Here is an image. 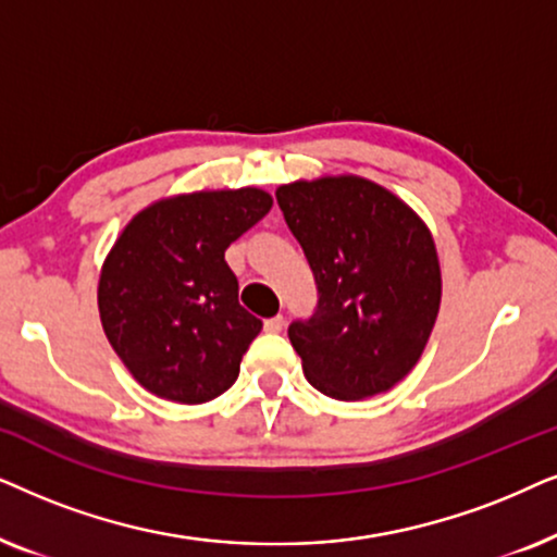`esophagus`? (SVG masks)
I'll use <instances>...</instances> for the list:
<instances>
[{"instance_id":"esophagus-1","label":"esophagus","mask_w":557,"mask_h":557,"mask_svg":"<svg viewBox=\"0 0 557 557\" xmlns=\"http://www.w3.org/2000/svg\"><path fill=\"white\" fill-rule=\"evenodd\" d=\"M283 325H285L283 315H272V318H267V321H264V331L267 333H280V331H283Z\"/></svg>"}]
</instances>
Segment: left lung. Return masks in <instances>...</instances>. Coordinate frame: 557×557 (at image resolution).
I'll return each instance as SVG.
<instances>
[{"label": "left lung", "instance_id": "obj_1", "mask_svg": "<svg viewBox=\"0 0 557 557\" xmlns=\"http://www.w3.org/2000/svg\"><path fill=\"white\" fill-rule=\"evenodd\" d=\"M274 196L318 287L313 315L287 329L308 382L344 403L392 389L418 364L441 308L425 221L359 175L295 181Z\"/></svg>", "mask_w": 557, "mask_h": 557}]
</instances>
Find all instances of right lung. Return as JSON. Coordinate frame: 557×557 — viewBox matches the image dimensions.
<instances>
[{
    "label": "right lung",
    "instance_id": "obj_1",
    "mask_svg": "<svg viewBox=\"0 0 557 557\" xmlns=\"http://www.w3.org/2000/svg\"><path fill=\"white\" fill-rule=\"evenodd\" d=\"M270 209L259 188L183 193L147 206L119 234L101 267L99 315L147 392L201 405L236 382L262 321L239 306L224 251Z\"/></svg>",
    "mask_w": 557,
    "mask_h": 557
}]
</instances>
